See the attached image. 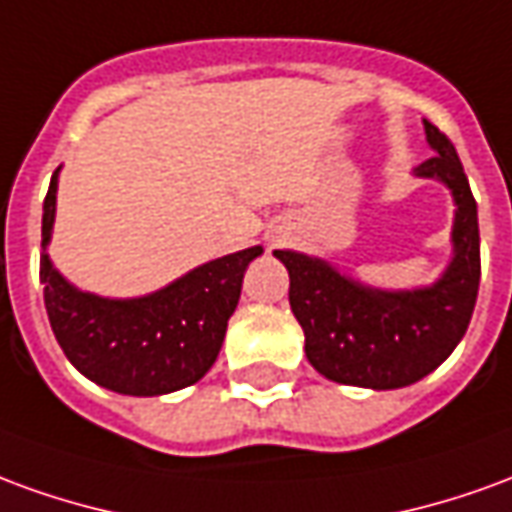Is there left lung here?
<instances>
[{"mask_svg": "<svg viewBox=\"0 0 512 512\" xmlns=\"http://www.w3.org/2000/svg\"><path fill=\"white\" fill-rule=\"evenodd\" d=\"M435 157L413 169L443 182L455 199L452 260L432 285L374 288L330 260L274 249L291 277V310L305 330V355L321 377L371 391H393L424 380L463 341L480 291L477 202L452 141L424 121Z\"/></svg>", "mask_w": 512, "mask_h": 512, "instance_id": "8db88e82", "label": "left lung"}]
</instances>
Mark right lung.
I'll use <instances>...</instances> for the list:
<instances>
[{
    "label": "right lung",
    "mask_w": 512,
    "mask_h": 512,
    "mask_svg": "<svg viewBox=\"0 0 512 512\" xmlns=\"http://www.w3.org/2000/svg\"><path fill=\"white\" fill-rule=\"evenodd\" d=\"M57 177L60 169L44 199L41 282L63 355L88 380L124 396H163L202 380L221 352L246 266L263 255V246L216 257L146 296L110 299L80 291L46 252L55 230Z\"/></svg>",
    "instance_id": "obj_1"
}]
</instances>
